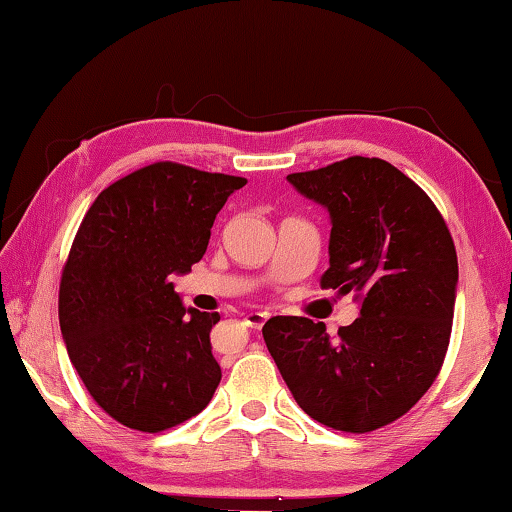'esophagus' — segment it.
Instances as JSON below:
<instances>
[{"label":"esophagus","mask_w":512,"mask_h":512,"mask_svg":"<svg viewBox=\"0 0 512 512\" xmlns=\"http://www.w3.org/2000/svg\"><path fill=\"white\" fill-rule=\"evenodd\" d=\"M266 319H269V312H248L246 314V326H250V328H262L264 323H266Z\"/></svg>","instance_id":"obj_1"}]
</instances>
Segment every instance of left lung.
I'll return each mask as SVG.
<instances>
[{
  "label": "left lung",
  "instance_id": "left-lung-1",
  "mask_svg": "<svg viewBox=\"0 0 512 512\" xmlns=\"http://www.w3.org/2000/svg\"><path fill=\"white\" fill-rule=\"evenodd\" d=\"M330 214L323 289L353 291L360 316L330 337L305 316H273L262 335L296 403L323 426L369 433L403 417L449 348L458 257L442 214L383 159L348 157L287 175Z\"/></svg>",
  "mask_w": 512,
  "mask_h": 512
}]
</instances>
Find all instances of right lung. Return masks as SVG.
<instances>
[{
  "label": "right lung",
  "mask_w": 512,
  "mask_h": 512,
  "mask_svg": "<svg viewBox=\"0 0 512 512\" xmlns=\"http://www.w3.org/2000/svg\"><path fill=\"white\" fill-rule=\"evenodd\" d=\"M243 184L159 161L107 186L79 225L61 275V335L88 394L127 428L182 424L221 383L209 344L221 316L184 307L170 280L200 262Z\"/></svg>",
  "instance_id": "obj_1"
}]
</instances>
